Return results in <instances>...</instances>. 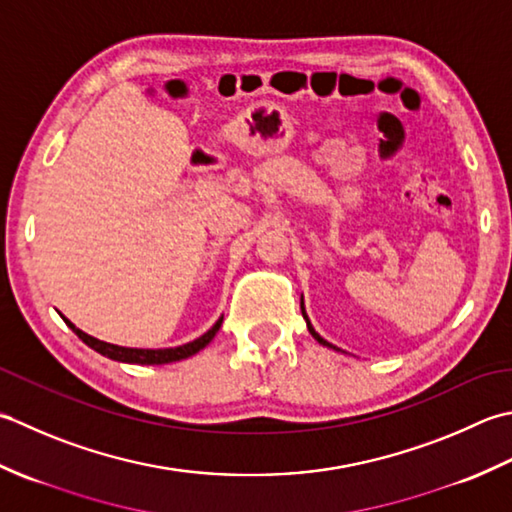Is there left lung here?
I'll list each match as a JSON object with an SVG mask.
<instances>
[{"label":"left lung","instance_id":"left-lung-1","mask_svg":"<svg viewBox=\"0 0 512 512\" xmlns=\"http://www.w3.org/2000/svg\"><path fill=\"white\" fill-rule=\"evenodd\" d=\"M300 309H302V318H305V322H307V329H309V333H311V336H314L320 344H322V347H327V349H333V351H340L338 347H333V344L331 342H327L325 338H322L320 336V333L314 329V327H311V320H309V316H307V311H305V307H302V302H300Z\"/></svg>","mask_w":512,"mask_h":512}]
</instances>
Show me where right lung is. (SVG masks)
Here are the masks:
<instances>
[{
  "label": "right lung",
  "instance_id": "obj_1",
  "mask_svg": "<svg viewBox=\"0 0 512 512\" xmlns=\"http://www.w3.org/2000/svg\"><path fill=\"white\" fill-rule=\"evenodd\" d=\"M61 318H64L66 325L72 331H75L77 336L83 342H86L90 349H95L97 353H101V356H106L110 360L128 362V364H170V362H179V360L190 358V356H194V353L205 349L207 344L214 340L216 331L221 329V325H223V316H221L210 329L203 333L201 338H196V340L187 342V344H179V347H168V349H134V347H119V344H110V342H103L99 338H92V336H88L86 331H81L79 327L72 325V322L66 316H61Z\"/></svg>",
  "mask_w": 512,
  "mask_h": 512
}]
</instances>
